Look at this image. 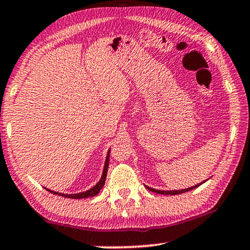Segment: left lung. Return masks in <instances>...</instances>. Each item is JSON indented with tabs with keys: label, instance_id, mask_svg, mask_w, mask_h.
I'll return each mask as SVG.
<instances>
[{
	"label": "left lung",
	"instance_id": "8db88e82",
	"mask_svg": "<svg viewBox=\"0 0 250 250\" xmlns=\"http://www.w3.org/2000/svg\"><path fill=\"white\" fill-rule=\"evenodd\" d=\"M202 183H203V182H202ZM202 183H200V185H202ZM200 185L192 186V187H190V188L181 189V190H172V191H169V190H157V189L150 188V187H147V186H146V188L148 189V190H151V191H153V192H157V194H164V195H179V194H182V192L189 191V190H191V189H195V188H197L198 186H200Z\"/></svg>",
	"mask_w": 250,
	"mask_h": 250
}]
</instances>
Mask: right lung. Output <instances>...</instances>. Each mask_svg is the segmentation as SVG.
<instances>
[{
	"mask_svg": "<svg viewBox=\"0 0 250 250\" xmlns=\"http://www.w3.org/2000/svg\"><path fill=\"white\" fill-rule=\"evenodd\" d=\"M109 151H110V150H109ZM109 151H108V153H107V157H106V162H105V166H104V170H103L102 179L99 180V182H98L97 185L94 186L93 188L88 189V190L84 191V192H80V194H70V195H68V194H61V192L49 190V189H47V191L52 192V194H55V195L63 196V197H67V198H75V200H80V198H86V197H92V196H96V195L98 194V192L100 191V189L103 188V186L105 185V180H106V176H107V170H108Z\"/></svg>",
	"mask_w": 250,
	"mask_h": 250,
	"instance_id": "1",
	"label": "right lung"
}]
</instances>
